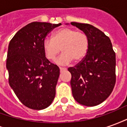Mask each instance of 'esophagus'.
Instances as JSON below:
<instances>
[{
  "label": "esophagus",
  "mask_w": 127,
  "mask_h": 127,
  "mask_svg": "<svg viewBox=\"0 0 127 127\" xmlns=\"http://www.w3.org/2000/svg\"><path fill=\"white\" fill-rule=\"evenodd\" d=\"M66 68H63V67H60V71L63 72L64 71H65L66 70Z\"/></svg>",
  "instance_id": "1"
}]
</instances>
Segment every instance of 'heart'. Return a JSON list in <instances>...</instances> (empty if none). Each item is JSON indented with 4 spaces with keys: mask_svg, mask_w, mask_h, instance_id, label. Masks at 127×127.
<instances>
[{
    "mask_svg": "<svg viewBox=\"0 0 127 127\" xmlns=\"http://www.w3.org/2000/svg\"><path fill=\"white\" fill-rule=\"evenodd\" d=\"M43 47L45 56L50 61H54L61 53L59 64H68L73 61L79 63L85 58L89 48L88 36L85 32L71 28H62L53 34L52 39H45Z\"/></svg>",
    "mask_w": 127,
    "mask_h": 127,
    "instance_id": "1",
    "label": "heart"
}]
</instances>
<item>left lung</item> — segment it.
<instances>
[{
    "label": "left lung",
    "instance_id": "8db88e82",
    "mask_svg": "<svg viewBox=\"0 0 127 127\" xmlns=\"http://www.w3.org/2000/svg\"><path fill=\"white\" fill-rule=\"evenodd\" d=\"M86 34L89 41L87 54L75 66L68 69L75 101L86 106L101 103L112 93L116 84V54L110 39L88 24L71 22Z\"/></svg>",
    "mask_w": 127,
    "mask_h": 127
}]
</instances>
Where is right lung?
<instances>
[{
    "label": "right lung",
    "instance_id": "obj_1",
    "mask_svg": "<svg viewBox=\"0 0 127 127\" xmlns=\"http://www.w3.org/2000/svg\"><path fill=\"white\" fill-rule=\"evenodd\" d=\"M61 25L34 22L10 41L6 64L9 83L22 103L30 109H45L55 97L60 69L45 57L43 43L47 34Z\"/></svg>",
    "mask_w": 127,
    "mask_h": 127
}]
</instances>
